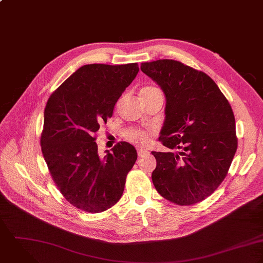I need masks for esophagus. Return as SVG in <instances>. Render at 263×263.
Wrapping results in <instances>:
<instances>
[{
  "mask_svg": "<svg viewBox=\"0 0 263 263\" xmlns=\"http://www.w3.org/2000/svg\"><path fill=\"white\" fill-rule=\"evenodd\" d=\"M137 153H138L139 157H144V156H147L149 154V152L147 149H144V148H138Z\"/></svg>",
  "mask_w": 263,
  "mask_h": 263,
  "instance_id": "1",
  "label": "esophagus"
}]
</instances>
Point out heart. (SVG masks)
Wrapping results in <instances>:
<instances>
[{"instance_id": "b5f03b06", "label": "heart", "mask_w": 263, "mask_h": 263, "mask_svg": "<svg viewBox=\"0 0 263 263\" xmlns=\"http://www.w3.org/2000/svg\"><path fill=\"white\" fill-rule=\"evenodd\" d=\"M156 89H158V88L152 87V86H146V87H143L140 90V95L148 93V92L154 91ZM124 137L127 140H129L130 142H132L134 144H137V145H144L147 142V135H146V133L144 131H142V130H139V129H129V130L125 131Z\"/></svg>"}]
</instances>
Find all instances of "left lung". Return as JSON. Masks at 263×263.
I'll return each instance as SVG.
<instances>
[{
    "instance_id": "obj_1",
    "label": "left lung",
    "mask_w": 263,
    "mask_h": 263,
    "mask_svg": "<svg viewBox=\"0 0 263 263\" xmlns=\"http://www.w3.org/2000/svg\"><path fill=\"white\" fill-rule=\"evenodd\" d=\"M165 97L159 140L173 152H152L158 193L178 205L198 203L226 178L237 151L233 109L205 73L174 60L141 64Z\"/></svg>"
}]
</instances>
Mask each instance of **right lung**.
<instances>
[{"mask_svg":"<svg viewBox=\"0 0 263 263\" xmlns=\"http://www.w3.org/2000/svg\"><path fill=\"white\" fill-rule=\"evenodd\" d=\"M138 71L137 63L84 65L47 103L42 152L60 192L79 210L105 211L123 194L126 177L137 159L136 149L122 141L100 157L96 133L111 117Z\"/></svg>","mask_w":263,"mask_h":263,"instance_id":"right-lung-1","label":"right lung"}]
</instances>
